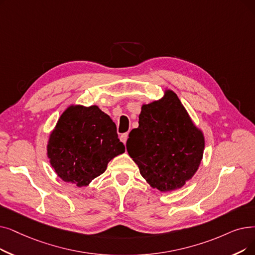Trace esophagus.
Segmentation results:
<instances>
[{"mask_svg":"<svg viewBox=\"0 0 255 255\" xmlns=\"http://www.w3.org/2000/svg\"><path fill=\"white\" fill-rule=\"evenodd\" d=\"M127 138H128V133H123V134H121V136H120V139L123 143H126Z\"/></svg>","mask_w":255,"mask_h":255,"instance_id":"esophagus-1","label":"esophagus"}]
</instances>
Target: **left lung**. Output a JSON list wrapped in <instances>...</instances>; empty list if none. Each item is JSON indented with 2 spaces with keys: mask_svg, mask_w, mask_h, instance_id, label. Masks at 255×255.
I'll return each mask as SVG.
<instances>
[{
  "mask_svg": "<svg viewBox=\"0 0 255 255\" xmlns=\"http://www.w3.org/2000/svg\"><path fill=\"white\" fill-rule=\"evenodd\" d=\"M204 134L172 90L141 105L138 127L126 142L130 157L150 186L172 192L192 179L201 163Z\"/></svg>",
  "mask_w": 255,
  "mask_h": 255,
  "instance_id": "8db88e82",
  "label": "left lung"
}]
</instances>
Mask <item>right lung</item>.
Listing matches in <instances>:
<instances>
[{"instance_id":"right-lung-1","label":"right lung","mask_w":255,"mask_h":255,"mask_svg":"<svg viewBox=\"0 0 255 255\" xmlns=\"http://www.w3.org/2000/svg\"><path fill=\"white\" fill-rule=\"evenodd\" d=\"M125 152L112 118L97 105L71 104L51 131L47 156L64 182L87 186Z\"/></svg>"}]
</instances>
